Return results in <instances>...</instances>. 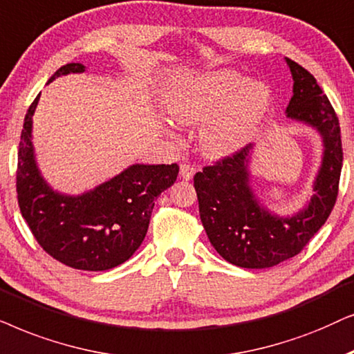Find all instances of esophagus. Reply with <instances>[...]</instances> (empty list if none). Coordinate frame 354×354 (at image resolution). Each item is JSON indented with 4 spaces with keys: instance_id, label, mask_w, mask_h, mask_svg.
Returning a JSON list of instances; mask_svg holds the SVG:
<instances>
[{
    "instance_id": "1",
    "label": "esophagus",
    "mask_w": 354,
    "mask_h": 354,
    "mask_svg": "<svg viewBox=\"0 0 354 354\" xmlns=\"http://www.w3.org/2000/svg\"><path fill=\"white\" fill-rule=\"evenodd\" d=\"M194 174H196V168L191 167V165H181L180 167V176L183 178V180L189 181Z\"/></svg>"
}]
</instances>
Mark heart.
Returning <instances> with one entry per match:
<instances>
[{
    "label": "heart",
    "mask_w": 354,
    "mask_h": 354,
    "mask_svg": "<svg viewBox=\"0 0 354 354\" xmlns=\"http://www.w3.org/2000/svg\"><path fill=\"white\" fill-rule=\"evenodd\" d=\"M272 102L270 88L236 69H216L180 79L167 93L174 121L201 126L199 147L210 158L234 155L254 139ZM173 134V133H171Z\"/></svg>",
    "instance_id": "obj_1"
}]
</instances>
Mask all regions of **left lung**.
Instances as JSON below:
<instances>
[{
  "mask_svg": "<svg viewBox=\"0 0 354 354\" xmlns=\"http://www.w3.org/2000/svg\"><path fill=\"white\" fill-rule=\"evenodd\" d=\"M285 61L293 77L285 115L314 129L322 142L313 194L304 205L280 215L257 196L252 185L256 144L194 176L201 220L212 246L243 268H267L295 257L327 221L338 194L343 162L338 118L314 75L293 59Z\"/></svg>",
  "mask_w": 354,
  "mask_h": 354,
  "instance_id": "8db88e82",
  "label": "left lung"
}]
</instances>
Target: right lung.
Masks as SVG:
<instances>
[{
	"label": "right lung",
	"mask_w": 354,
	"mask_h": 354,
	"mask_svg": "<svg viewBox=\"0 0 354 354\" xmlns=\"http://www.w3.org/2000/svg\"><path fill=\"white\" fill-rule=\"evenodd\" d=\"M69 63L51 75L82 74ZM40 93L24 120L17 153V199L21 214L41 248L77 270L102 272L126 262L142 244L155 199L176 181L180 167L134 163L81 194L53 189L37 162L34 113Z\"/></svg>",
	"instance_id": "right-lung-1"
}]
</instances>
